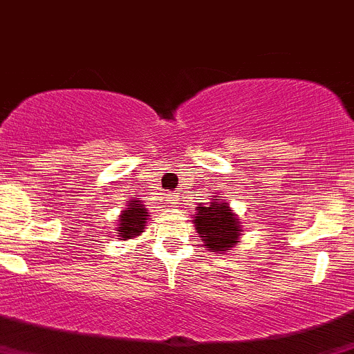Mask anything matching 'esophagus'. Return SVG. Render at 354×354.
Segmentation results:
<instances>
[{
    "label": "esophagus",
    "mask_w": 354,
    "mask_h": 354,
    "mask_svg": "<svg viewBox=\"0 0 354 354\" xmlns=\"http://www.w3.org/2000/svg\"><path fill=\"white\" fill-rule=\"evenodd\" d=\"M167 201H169V204L170 206H176V201H177V198H176V194H167Z\"/></svg>",
    "instance_id": "obj_1"
}]
</instances>
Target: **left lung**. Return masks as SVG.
<instances>
[{
  "label": "left lung",
  "mask_w": 354,
  "mask_h": 354,
  "mask_svg": "<svg viewBox=\"0 0 354 354\" xmlns=\"http://www.w3.org/2000/svg\"><path fill=\"white\" fill-rule=\"evenodd\" d=\"M192 223L199 239L209 252H230L242 236V225L239 214L232 209L227 199L211 196L209 204H198Z\"/></svg>",
  "instance_id": "1"
}]
</instances>
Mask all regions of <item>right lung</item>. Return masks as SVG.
I'll list each match as a JSON object with an SVG mask.
<instances>
[{"mask_svg":"<svg viewBox=\"0 0 354 354\" xmlns=\"http://www.w3.org/2000/svg\"><path fill=\"white\" fill-rule=\"evenodd\" d=\"M148 216H150L148 209L145 207L143 201H140V198L127 201L126 209L121 211L118 227H115L119 240H129L141 235L145 228H147Z\"/></svg>","mask_w":354,"mask_h":354,"instance_id":"add662e5","label":"right lung"}]
</instances>
